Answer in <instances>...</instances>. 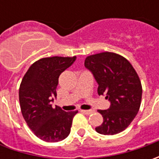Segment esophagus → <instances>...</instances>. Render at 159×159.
I'll list each match as a JSON object with an SVG mask.
<instances>
[{"label": "esophagus", "instance_id": "esophagus-1", "mask_svg": "<svg viewBox=\"0 0 159 159\" xmlns=\"http://www.w3.org/2000/svg\"><path fill=\"white\" fill-rule=\"evenodd\" d=\"M80 111H81L82 113H84V114H86V115H89V114H91V113L94 112V111H93V110H81Z\"/></svg>", "mask_w": 159, "mask_h": 159}]
</instances>
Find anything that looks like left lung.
I'll return each mask as SVG.
<instances>
[{
  "label": "left lung",
  "instance_id": "left-lung-1",
  "mask_svg": "<svg viewBox=\"0 0 159 159\" xmlns=\"http://www.w3.org/2000/svg\"><path fill=\"white\" fill-rule=\"evenodd\" d=\"M85 66L98 83V95H106L111 102L108 110H98L103 121L95 131L105 135L124 131L141 106L143 88L137 72L127 59L112 52L87 57Z\"/></svg>",
  "mask_w": 159,
  "mask_h": 159
}]
</instances>
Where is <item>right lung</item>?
<instances>
[{"instance_id": "obj_1", "label": "right lung", "mask_w": 159, "mask_h": 159, "mask_svg": "<svg viewBox=\"0 0 159 159\" xmlns=\"http://www.w3.org/2000/svg\"><path fill=\"white\" fill-rule=\"evenodd\" d=\"M75 60L76 57L41 58L30 66L22 80L19 102L23 117L34 134L45 142L57 143L67 137L78 113L52 107L58 78Z\"/></svg>"}]
</instances>
